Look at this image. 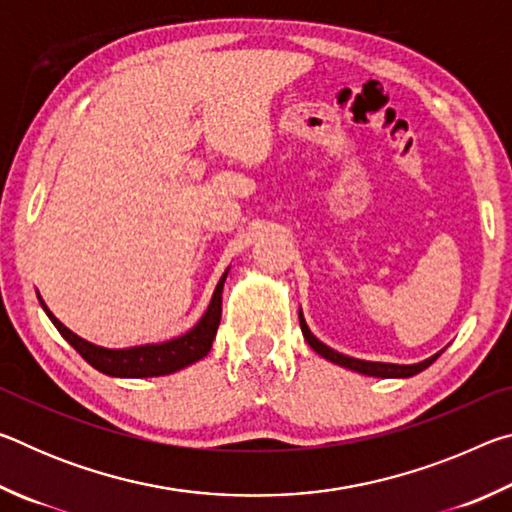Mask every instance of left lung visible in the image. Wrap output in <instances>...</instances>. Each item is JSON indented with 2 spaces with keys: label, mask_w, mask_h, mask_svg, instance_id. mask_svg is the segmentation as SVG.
Here are the masks:
<instances>
[{
  "label": "left lung",
  "mask_w": 512,
  "mask_h": 512,
  "mask_svg": "<svg viewBox=\"0 0 512 512\" xmlns=\"http://www.w3.org/2000/svg\"><path fill=\"white\" fill-rule=\"evenodd\" d=\"M298 318H300V329H302V336H305V341L309 343V348L318 352L320 357H325L327 361L336 363V366H343L348 370H354L359 372V375H368V377H381V379H406V377H413L418 375V372H422L424 368H429L433 361H436L440 357V352L433 354V357L424 359L420 363H409V366H402V363H384V361H363V359H354V357H348V354H341L329 348V345H325L323 341H318L314 334H311V329L307 325L305 316H302V309L298 311Z\"/></svg>",
  "instance_id": "1"
}]
</instances>
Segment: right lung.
Instances as JSON below:
<instances>
[{
	"mask_svg": "<svg viewBox=\"0 0 512 512\" xmlns=\"http://www.w3.org/2000/svg\"><path fill=\"white\" fill-rule=\"evenodd\" d=\"M228 273H230V266L225 268L219 284H216L205 314L192 329H187L185 334L176 336V339H169L162 343L133 345V348H103V345L81 339L79 334H74L72 329L65 327L54 314H51L49 307L45 305V300L40 298V293H38V300L51 323H54V327L60 332V336H63V339L72 345V348L79 352L92 368L103 372V375L121 377V379L162 377V375H171V372H178L187 366H192V363L201 361L205 354L212 350L216 329H219V323H221L223 284Z\"/></svg>",
	"mask_w": 512,
	"mask_h": 512,
	"instance_id": "obj_1",
	"label": "right lung"
}]
</instances>
